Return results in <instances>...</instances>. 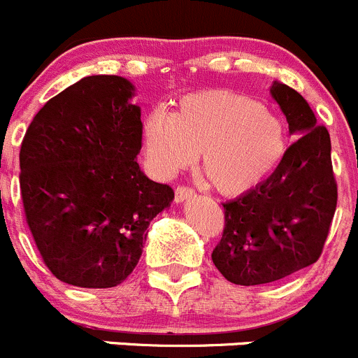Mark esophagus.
<instances>
[{"mask_svg":"<svg viewBox=\"0 0 358 358\" xmlns=\"http://www.w3.org/2000/svg\"><path fill=\"white\" fill-rule=\"evenodd\" d=\"M194 189L191 186H178L176 187V201H184L193 196Z\"/></svg>","mask_w":358,"mask_h":358,"instance_id":"esophagus-1","label":"esophagus"}]
</instances>
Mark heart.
<instances>
[{
  "label": "heart",
  "mask_w": 358,
  "mask_h": 358,
  "mask_svg": "<svg viewBox=\"0 0 358 358\" xmlns=\"http://www.w3.org/2000/svg\"><path fill=\"white\" fill-rule=\"evenodd\" d=\"M143 134L158 167L176 171L200 153L205 178L228 194L261 182L285 151L280 120L256 99L222 88L182 95L174 113L153 109Z\"/></svg>",
  "instance_id": "b5f03b06"
}]
</instances>
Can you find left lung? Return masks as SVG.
<instances>
[{"label": "left lung", "mask_w": 358, "mask_h": 358, "mask_svg": "<svg viewBox=\"0 0 358 358\" xmlns=\"http://www.w3.org/2000/svg\"><path fill=\"white\" fill-rule=\"evenodd\" d=\"M271 95L296 139L266 179L222 203L212 261L236 285L270 284L317 263L338 205L327 129L294 88L275 83Z\"/></svg>", "instance_id": "1"}]
</instances>
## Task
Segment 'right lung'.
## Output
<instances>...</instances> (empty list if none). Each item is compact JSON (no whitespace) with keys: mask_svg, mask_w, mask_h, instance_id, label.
Returning <instances> with one entry per match:
<instances>
[{"mask_svg":"<svg viewBox=\"0 0 358 358\" xmlns=\"http://www.w3.org/2000/svg\"><path fill=\"white\" fill-rule=\"evenodd\" d=\"M113 74L81 78L38 111L20 146L24 214L45 266L85 289L122 284L174 189L141 172V108Z\"/></svg>","mask_w":358,"mask_h":358,"instance_id":"add662e5","label":"right lung"}]
</instances>
